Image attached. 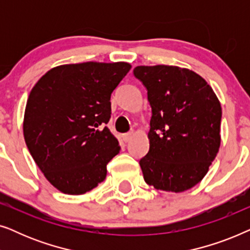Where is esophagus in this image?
<instances>
[{
    "label": "esophagus",
    "mask_w": 250,
    "mask_h": 250,
    "mask_svg": "<svg viewBox=\"0 0 250 250\" xmlns=\"http://www.w3.org/2000/svg\"><path fill=\"white\" fill-rule=\"evenodd\" d=\"M132 136H133V133H125V134L122 135V139L124 142H128L129 140L132 139Z\"/></svg>",
    "instance_id": "esophagus-1"
}]
</instances>
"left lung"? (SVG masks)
Listing matches in <instances>:
<instances>
[{"label":"left lung","instance_id":"1","mask_svg":"<svg viewBox=\"0 0 250 250\" xmlns=\"http://www.w3.org/2000/svg\"><path fill=\"white\" fill-rule=\"evenodd\" d=\"M148 91L149 151L140 160L143 179L157 190L183 192L199 183L221 145L222 108L203 77L176 66H138Z\"/></svg>","mask_w":250,"mask_h":250}]
</instances>
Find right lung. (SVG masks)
Masks as SVG:
<instances>
[{
  "label": "right lung",
  "instance_id": "obj_1",
  "mask_svg": "<svg viewBox=\"0 0 250 250\" xmlns=\"http://www.w3.org/2000/svg\"><path fill=\"white\" fill-rule=\"evenodd\" d=\"M131 69L127 62L62 64L30 91L23 136L46 180L61 192L83 194L107 176L121 150L108 124L112 91Z\"/></svg>",
  "mask_w": 250,
  "mask_h": 250
}]
</instances>
